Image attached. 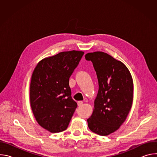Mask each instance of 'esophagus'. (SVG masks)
<instances>
[{"instance_id":"1","label":"esophagus","mask_w":157,"mask_h":157,"mask_svg":"<svg viewBox=\"0 0 157 157\" xmlns=\"http://www.w3.org/2000/svg\"><path fill=\"white\" fill-rule=\"evenodd\" d=\"M83 105V102L82 101H78V105L79 107H81Z\"/></svg>"}]
</instances>
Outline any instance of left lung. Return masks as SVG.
Masks as SVG:
<instances>
[{"label":"left lung","mask_w":157,"mask_h":157,"mask_svg":"<svg viewBox=\"0 0 157 157\" xmlns=\"http://www.w3.org/2000/svg\"><path fill=\"white\" fill-rule=\"evenodd\" d=\"M96 72L99 91L91 116L87 119L92 132L106 136L119 128L125 122L133 102V84L127 66L102 52L85 55Z\"/></svg>","instance_id":"1"}]
</instances>
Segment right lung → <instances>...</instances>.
I'll use <instances>...</instances> for the list:
<instances>
[{
	"label": "right lung",
	"mask_w": 157,
	"mask_h": 157,
	"mask_svg": "<svg viewBox=\"0 0 157 157\" xmlns=\"http://www.w3.org/2000/svg\"><path fill=\"white\" fill-rule=\"evenodd\" d=\"M84 55L63 52L41 59L35 68L30 84V102L38 124L52 133L68 127L77 107L71 98L69 79Z\"/></svg>",
	"instance_id": "right-lung-1"
}]
</instances>
